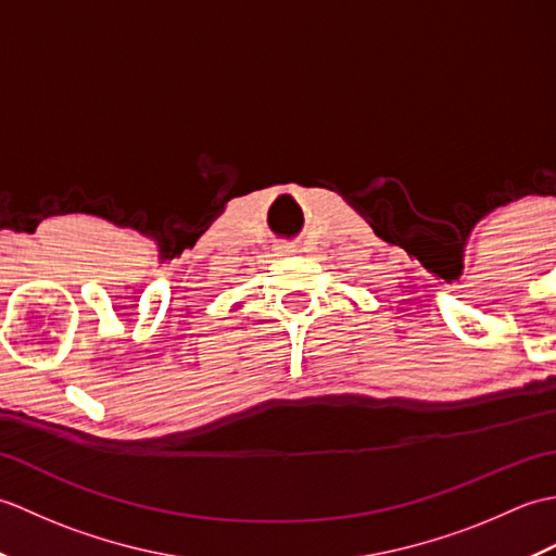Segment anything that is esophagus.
<instances>
[{
    "mask_svg": "<svg viewBox=\"0 0 556 556\" xmlns=\"http://www.w3.org/2000/svg\"><path fill=\"white\" fill-rule=\"evenodd\" d=\"M293 253H296V248L293 245H287V243L277 245V255H293Z\"/></svg>",
    "mask_w": 556,
    "mask_h": 556,
    "instance_id": "34e87169",
    "label": "esophagus"
}]
</instances>
